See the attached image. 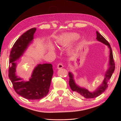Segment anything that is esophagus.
Instances as JSON below:
<instances>
[{
    "mask_svg": "<svg viewBox=\"0 0 121 121\" xmlns=\"http://www.w3.org/2000/svg\"><path fill=\"white\" fill-rule=\"evenodd\" d=\"M64 67V65L62 63H59L57 65V69H60L63 68Z\"/></svg>",
    "mask_w": 121,
    "mask_h": 121,
    "instance_id": "34e87169",
    "label": "esophagus"
}]
</instances>
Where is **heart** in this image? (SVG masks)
<instances>
[{"label": "heart", "mask_w": 121, "mask_h": 121, "mask_svg": "<svg viewBox=\"0 0 121 121\" xmlns=\"http://www.w3.org/2000/svg\"><path fill=\"white\" fill-rule=\"evenodd\" d=\"M79 37V35L76 33H68L60 36L57 40V43L61 45H66L77 40ZM50 49L52 51L54 50L52 44L50 45Z\"/></svg>", "instance_id": "b5f03b06"}]
</instances>
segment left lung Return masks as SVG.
Segmentation results:
<instances>
[{"label":"left lung","mask_w":121,"mask_h":121,"mask_svg":"<svg viewBox=\"0 0 121 121\" xmlns=\"http://www.w3.org/2000/svg\"><path fill=\"white\" fill-rule=\"evenodd\" d=\"M96 39L98 41L103 43L106 45H107L109 49V68L105 74V77L102 84L99 86L93 92H90L87 89L82 88L79 86L75 83L74 80V77L72 73H69V85L71 89L75 92H77L81 95L83 96L86 98H93L99 96L100 94L103 93L104 91L107 89L108 88V81L111 79L112 73L115 71V62L113 60V55L112 48L110 44L108 42L103 36L100 33H99L98 31H96Z\"/></svg>","instance_id":"8db88e82"}]
</instances>
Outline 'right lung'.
<instances>
[{"label":"right lung","instance_id":"right-lung-1","mask_svg":"<svg viewBox=\"0 0 121 121\" xmlns=\"http://www.w3.org/2000/svg\"><path fill=\"white\" fill-rule=\"evenodd\" d=\"M36 30V28H32L22 35L14 43L9 56V77L13 89L20 95L30 100L40 99L47 95L53 73L52 64H43L34 68L28 81H21L22 79L16 75L15 61L23 56L32 43Z\"/></svg>","mask_w":121,"mask_h":121}]
</instances>
